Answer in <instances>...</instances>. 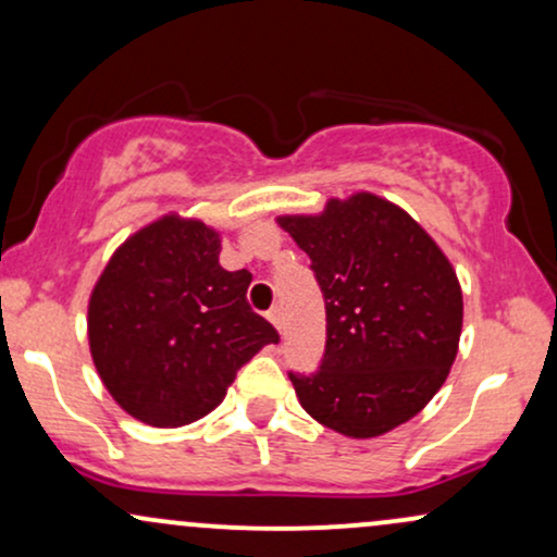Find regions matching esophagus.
Wrapping results in <instances>:
<instances>
[{"label":"esophagus","mask_w":557,"mask_h":557,"mask_svg":"<svg viewBox=\"0 0 557 557\" xmlns=\"http://www.w3.org/2000/svg\"><path fill=\"white\" fill-rule=\"evenodd\" d=\"M267 319L272 321V326H274V330H277V332H283V311H280L277 306L270 308V313H267Z\"/></svg>","instance_id":"esophagus-1"}]
</instances>
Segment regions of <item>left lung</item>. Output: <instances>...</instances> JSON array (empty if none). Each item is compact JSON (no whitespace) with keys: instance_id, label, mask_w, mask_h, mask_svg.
Instances as JSON below:
<instances>
[{"instance_id":"8db88e82","label":"left lung","mask_w":557,"mask_h":557,"mask_svg":"<svg viewBox=\"0 0 557 557\" xmlns=\"http://www.w3.org/2000/svg\"><path fill=\"white\" fill-rule=\"evenodd\" d=\"M311 259L326 306V350L290 373L300 407L347 438H376L435 397L459 352L457 270L418 220L371 191L317 214H277Z\"/></svg>"}]
</instances>
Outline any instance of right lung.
<instances>
[{
	"label": "right lung",
	"mask_w": 557,
	"mask_h": 557,
	"mask_svg": "<svg viewBox=\"0 0 557 557\" xmlns=\"http://www.w3.org/2000/svg\"><path fill=\"white\" fill-rule=\"evenodd\" d=\"M223 233L169 212L111 253L87 300V343L126 414L181 428L225 399L236 371L277 343L246 304L251 274L220 267Z\"/></svg>",
	"instance_id": "right-lung-1"
}]
</instances>
